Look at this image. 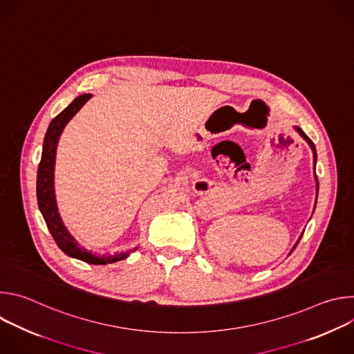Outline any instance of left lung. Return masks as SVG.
<instances>
[{
	"label": "left lung",
	"mask_w": 354,
	"mask_h": 354,
	"mask_svg": "<svg viewBox=\"0 0 354 354\" xmlns=\"http://www.w3.org/2000/svg\"><path fill=\"white\" fill-rule=\"evenodd\" d=\"M295 129H297V131L299 133V136H301L302 138H304V140H306V141H307V142L311 145V148H313V153H314V161H315V164H317V149H315V144L313 142V140H311V138H310V137H308V136H307L304 131H302L299 127H295ZM315 179H317V186H319V183H318V178H317V174H315ZM299 239H301V238H299ZM299 239H298V242H299ZM298 242L295 243V246L298 245ZM295 246L291 249V252L295 249ZM291 252H290V254H291Z\"/></svg>",
	"instance_id": "left-lung-1"
}]
</instances>
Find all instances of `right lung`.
<instances>
[{
  "instance_id": "obj_1",
  "label": "right lung",
  "mask_w": 354,
  "mask_h": 354,
  "mask_svg": "<svg viewBox=\"0 0 354 354\" xmlns=\"http://www.w3.org/2000/svg\"><path fill=\"white\" fill-rule=\"evenodd\" d=\"M91 96H92L91 93L80 95L62 113H59L52 122H50L44 136L41 158L37 168L36 196H37L39 210L46 221V225L50 234H52L53 239L56 241V243L59 245V248L64 252L66 255L86 263H92V265H106V263H113V262L126 259L137 248L130 249L127 252H122V254H115V255H102V257L92 255L91 252H86L84 248H81L77 243V241L68 234L67 228L64 227L59 216L56 198H55L53 178H55V160H56V148H57L59 137L64 126L68 123V120L84 106V104Z\"/></svg>"
}]
</instances>
